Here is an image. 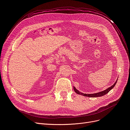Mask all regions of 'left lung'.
<instances>
[{
  "label": "left lung",
  "mask_w": 130,
  "mask_h": 130,
  "mask_svg": "<svg viewBox=\"0 0 130 130\" xmlns=\"http://www.w3.org/2000/svg\"><path fill=\"white\" fill-rule=\"evenodd\" d=\"M118 80V79H117ZM117 80L116 81V82H115V84H114L113 85H112V86H111V87L108 88L107 89H106V90H104V91H102V92H99V93H94V94H84V93H81L78 90H77L74 87V91L77 94H81V95H84V96H88V97H91V98H95V97H99V96H103L104 95H105V94H106L107 93H108L110 90H111L114 87H115V86L116 85L117 82Z\"/></svg>",
  "instance_id": "1"
}]
</instances>
